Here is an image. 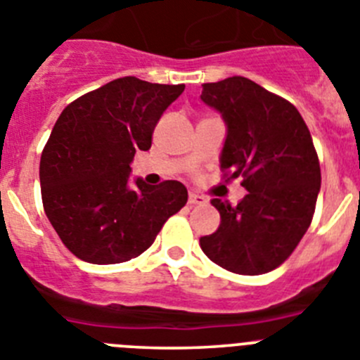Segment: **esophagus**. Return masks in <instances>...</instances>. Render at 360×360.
Listing matches in <instances>:
<instances>
[{"label": "esophagus", "instance_id": "1", "mask_svg": "<svg viewBox=\"0 0 360 360\" xmlns=\"http://www.w3.org/2000/svg\"><path fill=\"white\" fill-rule=\"evenodd\" d=\"M206 202H208V199L199 195V193L192 192L190 195H188V204H190V206H200V204H206Z\"/></svg>", "mask_w": 360, "mask_h": 360}]
</instances>
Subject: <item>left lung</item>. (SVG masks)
<instances>
[{
    "mask_svg": "<svg viewBox=\"0 0 360 360\" xmlns=\"http://www.w3.org/2000/svg\"><path fill=\"white\" fill-rule=\"evenodd\" d=\"M200 98L228 125L222 177H242L248 190L236 206L212 200L220 226L200 236V249L226 271L265 274L292 255L312 222L321 188L312 136L289 100L245 77L202 84Z\"/></svg>",
    "mask_w": 360,
    "mask_h": 360,
    "instance_id": "obj_1",
    "label": "left lung"
}]
</instances>
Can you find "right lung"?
Here are the masks:
<instances>
[{"label": "right lung", "mask_w": 360, "mask_h": 360, "mask_svg": "<svg viewBox=\"0 0 360 360\" xmlns=\"http://www.w3.org/2000/svg\"><path fill=\"white\" fill-rule=\"evenodd\" d=\"M184 84H152L136 77L111 80L79 96L60 112L41 154L44 213L63 244L89 264H122L140 257L188 200L179 181L129 188L136 150H148L165 109Z\"/></svg>", "instance_id": "1"}]
</instances>
